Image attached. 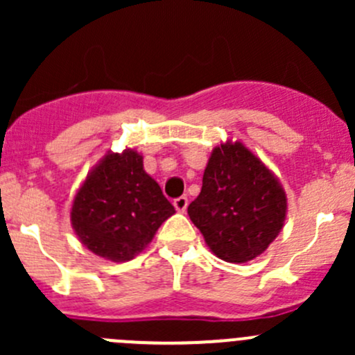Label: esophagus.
<instances>
[{"label":"esophagus","mask_w":355,"mask_h":355,"mask_svg":"<svg viewBox=\"0 0 355 355\" xmlns=\"http://www.w3.org/2000/svg\"><path fill=\"white\" fill-rule=\"evenodd\" d=\"M187 204H189L187 198H178V199L173 200V206H175V209L178 211V213H184V211L187 209Z\"/></svg>","instance_id":"34e87169"}]
</instances>
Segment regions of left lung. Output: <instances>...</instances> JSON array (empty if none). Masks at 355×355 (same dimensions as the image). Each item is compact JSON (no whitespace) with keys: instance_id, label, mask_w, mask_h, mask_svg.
Returning a JSON list of instances; mask_svg holds the SVG:
<instances>
[{"instance_id":"obj_1","label":"left lung","mask_w":355,"mask_h":355,"mask_svg":"<svg viewBox=\"0 0 355 355\" xmlns=\"http://www.w3.org/2000/svg\"><path fill=\"white\" fill-rule=\"evenodd\" d=\"M187 213L211 252L227 263L261 256L287 218V194L273 171L241 141L216 146L200 194Z\"/></svg>"}]
</instances>
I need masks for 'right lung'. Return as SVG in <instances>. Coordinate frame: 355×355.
Masks as SVG:
<instances>
[{"label": "right lung", "instance_id": "right-lung-1", "mask_svg": "<svg viewBox=\"0 0 355 355\" xmlns=\"http://www.w3.org/2000/svg\"><path fill=\"white\" fill-rule=\"evenodd\" d=\"M175 213L134 149L108 151L85 177L71 204L78 241L96 256L125 263L148 247Z\"/></svg>", "mask_w": 355, "mask_h": 355}]
</instances>
